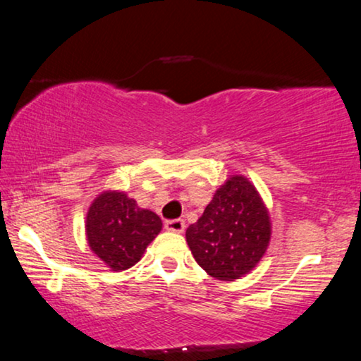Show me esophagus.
<instances>
[{"label":"esophagus","instance_id":"esophagus-1","mask_svg":"<svg viewBox=\"0 0 361 361\" xmlns=\"http://www.w3.org/2000/svg\"><path fill=\"white\" fill-rule=\"evenodd\" d=\"M164 228L169 231H174V233H182L185 230V221L182 219H176V220H167L164 224Z\"/></svg>","mask_w":361,"mask_h":361}]
</instances>
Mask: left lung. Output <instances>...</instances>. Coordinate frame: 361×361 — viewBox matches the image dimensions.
Returning <instances> with one entry per match:
<instances>
[{
    "instance_id": "obj_1",
    "label": "left lung",
    "mask_w": 361,
    "mask_h": 361,
    "mask_svg": "<svg viewBox=\"0 0 361 361\" xmlns=\"http://www.w3.org/2000/svg\"><path fill=\"white\" fill-rule=\"evenodd\" d=\"M185 238L195 261L212 278L240 279L268 250L269 212L246 177L231 176L187 228Z\"/></svg>"
}]
</instances>
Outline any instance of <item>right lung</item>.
<instances>
[{
	"mask_svg": "<svg viewBox=\"0 0 361 361\" xmlns=\"http://www.w3.org/2000/svg\"><path fill=\"white\" fill-rule=\"evenodd\" d=\"M161 230L162 221L154 212L116 190L98 195L85 221L88 246L113 271L135 266Z\"/></svg>",
	"mask_w": 361,
	"mask_h": 361,
	"instance_id": "1",
	"label": "right lung"
}]
</instances>
